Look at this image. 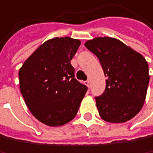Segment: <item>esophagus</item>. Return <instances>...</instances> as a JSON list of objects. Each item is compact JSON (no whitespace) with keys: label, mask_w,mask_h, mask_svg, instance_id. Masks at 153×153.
I'll return each mask as SVG.
<instances>
[{"label":"esophagus","mask_w":153,"mask_h":153,"mask_svg":"<svg viewBox=\"0 0 153 153\" xmlns=\"http://www.w3.org/2000/svg\"><path fill=\"white\" fill-rule=\"evenodd\" d=\"M85 83H86V85H87L88 87H90V85H91V81H90V80L88 79V80H86V82H85Z\"/></svg>","instance_id":"obj_1"}]
</instances>
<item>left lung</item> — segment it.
Returning a JSON list of instances; mask_svg holds the SVG:
<instances>
[{
	"instance_id": "obj_1",
	"label": "left lung",
	"mask_w": 153,
	"mask_h": 153,
	"mask_svg": "<svg viewBox=\"0 0 153 153\" xmlns=\"http://www.w3.org/2000/svg\"><path fill=\"white\" fill-rule=\"evenodd\" d=\"M85 46L99 59L107 77L104 92L95 96L101 117L111 123L130 120L145 101L150 81L147 61L117 39L97 37Z\"/></svg>"
}]
</instances>
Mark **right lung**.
Returning a JSON list of instances; mask_svg holds the SVG:
<instances>
[{"label": "right lung", "mask_w": 153, "mask_h": 153, "mask_svg": "<svg viewBox=\"0 0 153 153\" xmlns=\"http://www.w3.org/2000/svg\"><path fill=\"white\" fill-rule=\"evenodd\" d=\"M81 42L70 37L46 41L19 69V87L31 113L40 122L59 126L77 113L87 86L75 78L70 61Z\"/></svg>", "instance_id": "add662e5"}]
</instances>
